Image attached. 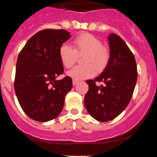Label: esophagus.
<instances>
[{
  "instance_id": "esophagus-1",
  "label": "esophagus",
  "mask_w": 157,
  "mask_h": 157,
  "mask_svg": "<svg viewBox=\"0 0 157 157\" xmlns=\"http://www.w3.org/2000/svg\"><path fill=\"white\" fill-rule=\"evenodd\" d=\"M78 82V80H75V79H73V81H72V83H73V85L74 86H75Z\"/></svg>"
}]
</instances>
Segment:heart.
<instances>
[{
    "mask_svg": "<svg viewBox=\"0 0 157 157\" xmlns=\"http://www.w3.org/2000/svg\"><path fill=\"white\" fill-rule=\"evenodd\" d=\"M82 63L67 72L73 79L88 78L98 71H102L109 63L110 52L109 48L102 45L98 37L89 33L78 34L72 41V47L63 44L59 48V57L65 68H71L75 63L78 56L82 55Z\"/></svg>",
    "mask_w": 157,
    "mask_h": 157,
    "instance_id": "b5f03b06",
    "label": "heart"
}]
</instances>
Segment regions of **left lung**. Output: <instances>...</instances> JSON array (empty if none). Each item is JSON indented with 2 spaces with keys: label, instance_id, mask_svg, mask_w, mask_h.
<instances>
[{
  "label": "left lung",
  "instance_id": "left-lung-1",
  "mask_svg": "<svg viewBox=\"0 0 157 157\" xmlns=\"http://www.w3.org/2000/svg\"><path fill=\"white\" fill-rule=\"evenodd\" d=\"M109 63L101 75L87 80L89 90L84 98L89 114L100 122L113 120L126 109L138 78L135 58L125 41L115 34L109 36Z\"/></svg>",
  "mask_w": 157,
  "mask_h": 157
}]
</instances>
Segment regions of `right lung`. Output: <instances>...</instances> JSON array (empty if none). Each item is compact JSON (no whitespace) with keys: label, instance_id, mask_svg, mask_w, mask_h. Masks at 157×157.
Here are the masks:
<instances>
[{"label":"right lung","instance_id":"obj_1","mask_svg":"<svg viewBox=\"0 0 157 157\" xmlns=\"http://www.w3.org/2000/svg\"><path fill=\"white\" fill-rule=\"evenodd\" d=\"M71 37L65 30H40L27 41L18 56L14 86L23 112L32 120L48 122L63 109L72 79L63 74L59 48Z\"/></svg>","mask_w":157,"mask_h":157}]
</instances>
